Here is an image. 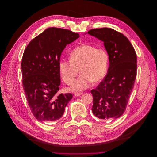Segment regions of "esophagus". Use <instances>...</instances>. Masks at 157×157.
<instances>
[{
	"instance_id": "obj_1",
	"label": "esophagus",
	"mask_w": 157,
	"mask_h": 157,
	"mask_svg": "<svg viewBox=\"0 0 157 157\" xmlns=\"http://www.w3.org/2000/svg\"><path fill=\"white\" fill-rule=\"evenodd\" d=\"M83 93V92H75L74 93V95L75 96V97H79V96H80Z\"/></svg>"
}]
</instances>
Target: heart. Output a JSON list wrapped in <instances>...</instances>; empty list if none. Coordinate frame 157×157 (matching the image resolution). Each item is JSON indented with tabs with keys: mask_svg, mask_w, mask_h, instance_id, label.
I'll use <instances>...</instances> for the list:
<instances>
[{
	"mask_svg": "<svg viewBox=\"0 0 157 157\" xmlns=\"http://www.w3.org/2000/svg\"><path fill=\"white\" fill-rule=\"evenodd\" d=\"M109 56L103 48L82 44L70 54V60H62L59 64L60 76L67 85H71L78 74H82L78 80L72 86L71 90L78 91L87 88L91 82L98 83L106 74Z\"/></svg>",
	"mask_w": 157,
	"mask_h": 157,
	"instance_id": "1",
	"label": "heart"
}]
</instances>
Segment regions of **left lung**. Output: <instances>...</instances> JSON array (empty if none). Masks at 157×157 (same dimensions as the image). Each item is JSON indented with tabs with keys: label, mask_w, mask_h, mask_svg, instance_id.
Returning <instances> with one entry per match:
<instances>
[{
	"label": "left lung",
	"mask_w": 157,
	"mask_h": 157,
	"mask_svg": "<svg viewBox=\"0 0 157 157\" xmlns=\"http://www.w3.org/2000/svg\"><path fill=\"white\" fill-rule=\"evenodd\" d=\"M91 36L101 40L108 53L109 67L102 82L91 90V111L96 117L116 119L126 110L137 75V54L129 40L110 28L92 29Z\"/></svg>",
	"instance_id": "obj_1"
}]
</instances>
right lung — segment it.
I'll use <instances>...</instances> for the list:
<instances>
[{"instance_id":"add662e5","label":"right lung","mask_w":157,"mask_h":157,"mask_svg":"<svg viewBox=\"0 0 157 157\" xmlns=\"http://www.w3.org/2000/svg\"><path fill=\"white\" fill-rule=\"evenodd\" d=\"M80 37L71 30L51 27L31 40L23 55L22 83L31 111L39 121H54L63 116L72 93L59 94L61 53Z\"/></svg>"}]
</instances>
